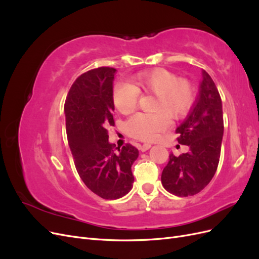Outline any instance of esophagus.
Returning <instances> with one entry per match:
<instances>
[{
  "label": "esophagus",
  "mask_w": 259,
  "mask_h": 259,
  "mask_svg": "<svg viewBox=\"0 0 259 259\" xmlns=\"http://www.w3.org/2000/svg\"><path fill=\"white\" fill-rule=\"evenodd\" d=\"M150 148H151V144H144V145L140 146V150L147 151L148 149H150Z\"/></svg>",
  "instance_id": "obj_1"
}]
</instances>
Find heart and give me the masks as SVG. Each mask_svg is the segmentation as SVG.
<instances>
[{"instance_id": "b5f03b06", "label": "heart", "mask_w": 259, "mask_h": 259, "mask_svg": "<svg viewBox=\"0 0 259 259\" xmlns=\"http://www.w3.org/2000/svg\"><path fill=\"white\" fill-rule=\"evenodd\" d=\"M132 83L120 82L114 86L113 104L121 113L127 114L136 108L139 93L152 94L156 100L154 113H136L125 122L127 134L142 139L153 140L169 125V119L186 116L194 104L195 93L192 84L166 69L158 68L140 72L132 77Z\"/></svg>"}]
</instances>
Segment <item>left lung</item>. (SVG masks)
I'll return each mask as SVG.
<instances>
[{
  "instance_id": "obj_1",
  "label": "left lung",
  "mask_w": 259,
  "mask_h": 259,
  "mask_svg": "<svg viewBox=\"0 0 259 259\" xmlns=\"http://www.w3.org/2000/svg\"><path fill=\"white\" fill-rule=\"evenodd\" d=\"M180 145L190 151L169 161L161 176L163 187L177 197L194 195L209 184L221 158L224 135L222 98L209 74L202 70L199 95L189 114L176 128Z\"/></svg>"
}]
</instances>
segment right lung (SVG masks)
<instances>
[{"instance_id": "right-lung-1", "label": "right lung", "mask_w": 259, "mask_h": 259, "mask_svg": "<svg viewBox=\"0 0 259 259\" xmlns=\"http://www.w3.org/2000/svg\"><path fill=\"white\" fill-rule=\"evenodd\" d=\"M115 72L114 68L101 67L81 74L65 103L68 143L77 174L91 191L106 200L131 191L132 165L139 153L131 144L120 149L108 140L107 127L114 125Z\"/></svg>"}]
</instances>
